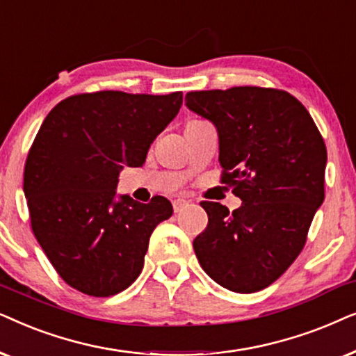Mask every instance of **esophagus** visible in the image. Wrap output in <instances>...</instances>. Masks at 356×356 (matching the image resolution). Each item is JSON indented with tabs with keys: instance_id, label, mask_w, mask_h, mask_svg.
Masks as SVG:
<instances>
[{
	"instance_id": "34e87169",
	"label": "esophagus",
	"mask_w": 356,
	"mask_h": 356,
	"mask_svg": "<svg viewBox=\"0 0 356 356\" xmlns=\"http://www.w3.org/2000/svg\"><path fill=\"white\" fill-rule=\"evenodd\" d=\"M187 205H188V202L184 200V198H177V200L172 202V207H174V211H175V213L182 211L184 208H186Z\"/></svg>"
}]
</instances>
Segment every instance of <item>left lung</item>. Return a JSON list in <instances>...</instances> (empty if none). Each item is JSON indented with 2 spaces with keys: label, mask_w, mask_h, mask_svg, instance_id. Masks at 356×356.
Wrapping results in <instances>:
<instances>
[{
  "label": "left lung",
  "mask_w": 356,
  "mask_h": 356,
  "mask_svg": "<svg viewBox=\"0 0 356 356\" xmlns=\"http://www.w3.org/2000/svg\"><path fill=\"white\" fill-rule=\"evenodd\" d=\"M186 106L215 125L221 181L243 200L233 213L202 202L208 225L193 241L198 262L227 290H264L300 255L324 202V140L306 107L278 89L187 92Z\"/></svg>",
  "instance_id": "8db88e82"
}]
</instances>
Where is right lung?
<instances>
[{
	"label": "right lung",
	"instance_id": "1",
	"mask_svg": "<svg viewBox=\"0 0 356 356\" xmlns=\"http://www.w3.org/2000/svg\"><path fill=\"white\" fill-rule=\"evenodd\" d=\"M182 106L165 96H71L42 123L24 169L32 231L56 272L89 296H112L141 273L149 236L172 215L168 198L118 195L123 165L140 168Z\"/></svg>",
	"mask_w": 356,
	"mask_h": 356
}]
</instances>
